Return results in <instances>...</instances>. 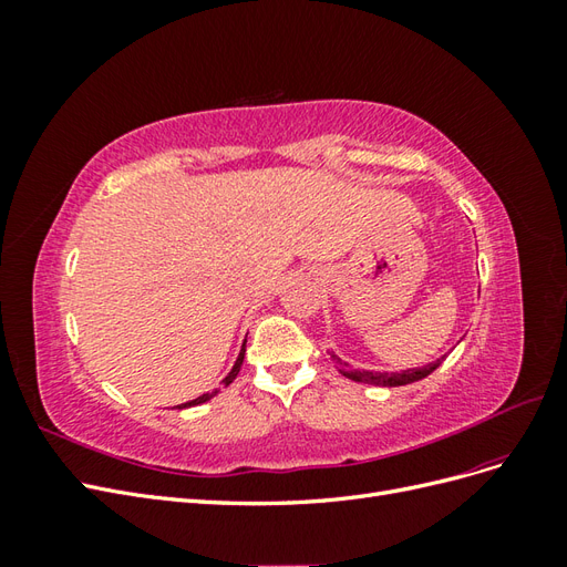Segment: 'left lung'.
Wrapping results in <instances>:
<instances>
[{
    "instance_id": "left-lung-1",
    "label": "left lung",
    "mask_w": 567,
    "mask_h": 567,
    "mask_svg": "<svg viewBox=\"0 0 567 567\" xmlns=\"http://www.w3.org/2000/svg\"><path fill=\"white\" fill-rule=\"evenodd\" d=\"M333 364L338 367L340 373H346L348 379L357 381V383H369V385H383V388H398V385H406V383H414V381H421L425 379V375H431L440 364L442 359H437V362L427 364V367H421V369H406V371H398V373H381V371H354L350 369L342 359H338L336 354H331Z\"/></svg>"
}]
</instances>
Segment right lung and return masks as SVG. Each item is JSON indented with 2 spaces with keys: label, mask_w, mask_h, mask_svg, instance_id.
Returning <instances> with one entry per match:
<instances>
[{
  "label": "right lung",
  "mask_w": 567,
  "mask_h": 567,
  "mask_svg": "<svg viewBox=\"0 0 567 567\" xmlns=\"http://www.w3.org/2000/svg\"><path fill=\"white\" fill-rule=\"evenodd\" d=\"M244 354H246V342H244V348H241V354H238V359H236V364H234V369L229 371V375H227V379L225 381H221V383H225V388L236 379V375H238V371H241V364H244ZM215 394H217V390H210V392H205V394H200V398H196V400H192V402H186V404H182L179 409H184V406H196V404H203V402H208V400H213L215 398Z\"/></svg>",
  "instance_id": "right-lung-1"
}]
</instances>
